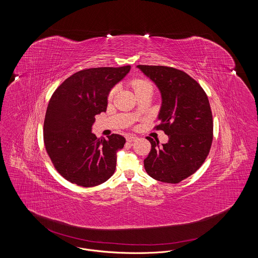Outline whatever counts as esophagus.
I'll return each instance as SVG.
<instances>
[{
    "instance_id": "34e87169",
    "label": "esophagus",
    "mask_w": 258,
    "mask_h": 258,
    "mask_svg": "<svg viewBox=\"0 0 258 258\" xmlns=\"http://www.w3.org/2000/svg\"><path fill=\"white\" fill-rule=\"evenodd\" d=\"M137 139H138V137L136 135H128L126 137V141L127 142H135Z\"/></svg>"
}]
</instances>
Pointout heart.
Masks as SVG:
<instances>
[{"instance_id": "obj_1", "label": "heart", "mask_w": 258, "mask_h": 258, "mask_svg": "<svg viewBox=\"0 0 258 258\" xmlns=\"http://www.w3.org/2000/svg\"><path fill=\"white\" fill-rule=\"evenodd\" d=\"M133 86L135 88V92H137L138 90H140V89H142V88L151 86V84H150L148 81H146V80H143V79H137V80L134 81ZM115 92H116V89H115V88H113V89L111 90L110 92H109V94H108V99H112L113 96H114V94H115Z\"/></svg>"}]
</instances>
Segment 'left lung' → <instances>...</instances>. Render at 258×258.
<instances>
[{
    "instance_id": "obj_1",
    "label": "left lung",
    "mask_w": 258,
    "mask_h": 258,
    "mask_svg": "<svg viewBox=\"0 0 258 258\" xmlns=\"http://www.w3.org/2000/svg\"><path fill=\"white\" fill-rule=\"evenodd\" d=\"M137 68L159 88L161 130L168 142L147 137L152 148L144 160L145 170L153 179L178 184L192 175L203 164L213 141V116L208 97L202 87L188 74L164 66Z\"/></svg>"
}]
</instances>
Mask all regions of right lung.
Wrapping results in <instances>:
<instances>
[{
    "label": "right lung",
    "mask_w": 258,
    "mask_h": 258,
    "mask_svg": "<svg viewBox=\"0 0 258 258\" xmlns=\"http://www.w3.org/2000/svg\"><path fill=\"white\" fill-rule=\"evenodd\" d=\"M131 66L94 68L67 78L50 98L43 124L46 152L56 170L73 184L90 187L107 181L116 169L122 135L98 138L92 134L95 116L105 112L111 89Z\"/></svg>",
    "instance_id": "right-lung-1"
}]
</instances>
